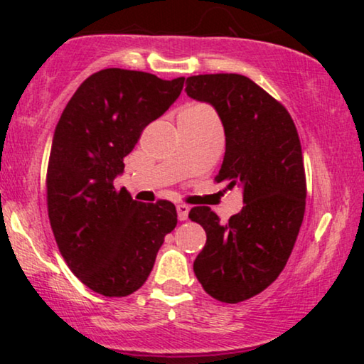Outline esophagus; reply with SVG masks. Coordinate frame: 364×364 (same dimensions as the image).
Masks as SVG:
<instances>
[{"label": "esophagus", "instance_id": "1", "mask_svg": "<svg viewBox=\"0 0 364 364\" xmlns=\"http://www.w3.org/2000/svg\"><path fill=\"white\" fill-rule=\"evenodd\" d=\"M177 215H178V220H181V222L187 220L188 207L186 205V203H178V205H177Z\"/></svg>", "mask_w": 364, "mask_h": 364}]
</instances>
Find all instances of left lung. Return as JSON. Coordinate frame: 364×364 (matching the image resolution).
Instances as JSON below:
<instances>
[{"label":"left lung","mask_w":364,"mask_h":364,"mask_svg":"<svg viewBox=\"0 0 364 364\" xmlns=\"http://www.w3.org/2000/svg\"><path fill=\"white\" fill-rule=\"evenodd\" d=\"M186 92L217 109L225 157L215 182L240 186L245 202L227 223L192 208L188 218L207 233L193 272L212 298L240 303L277 280L295 247L306 203L300 137L285 106L242 74L191 76Z\"/></svg>","instance_id":"left-lung-1"}]
</instances>
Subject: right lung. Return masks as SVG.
<instances>
[{
	"mask_svg": "<svg viewBox=\"0 0 364 364\" xmlns=\"http://www.w3.org/2000/svg\"><path fill=\"white\" fill-rule=\"evenodd\" d=\"M183 81L102 69L77 87L59 117L46 173L49 222L68 267L99 295L139 290L177 225L172 202L134 200L114 178L144 129L181 96Z\"/></svg>",
	"mask_w": 364,
	"mask_h": 364,
	"instance_id": "1",
	"label": "right lung"
}]
</instances>
